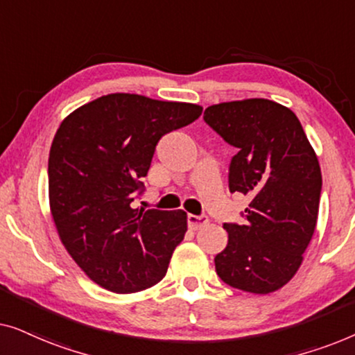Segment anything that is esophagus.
<instances>
[{
	"instance_id": "obj_1",
	"label": "esophagus",
	"mask_w": 355,
	"mask_h": 355,
	"mask_svg": "<svg viewBox=\"0 0 355 355\" xmlns=\"http://www.w3.org/2000/svg\"><path fill=\"white\" fill-rule=\"evenodd\" d=\"M187 223L191 230H200L208 225V216L205 215H187Z\"/></svg>"
}]
</instances>
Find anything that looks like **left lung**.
<instances>
[{
  "mask_svg": "<svg viewBox=\"0 0 355 355\" xmlns=\"http://www.w3.org/2000/svg\"><path fill=\"white\" fill-rule=\"evenodd\" d=\"M203 119L237 148L230 191L250 197L244 225L225 223L216 273L231 288L270 294L297 273L318 218L322 171L293 111L249 98L208 106Z\"/></svg>",
  "mask_w": 355,
  "mask_h": 355,
  "instance_id": "left-lung-1",
  "label": "left lung"
}]
</instances>
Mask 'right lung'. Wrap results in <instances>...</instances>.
Instances as JSON below:
<instances>
[{"label":"right lung","instance_id":"1","mask_svg":"<svg viewBox=\"0 0 355 355\" xmlns=\"http://www.w3.org/2000/svg\"><path fill=\"white\" fill-rule=\"evenodd\" d=\"M202 106L134 94L100 96L67 116L53 139L48 192L58 234L82 271L118 294L164 278L187 231L186 211L134 208L155 148Z\"/></svg>","mask_w":355,"mask_h":355}]
</instances>
